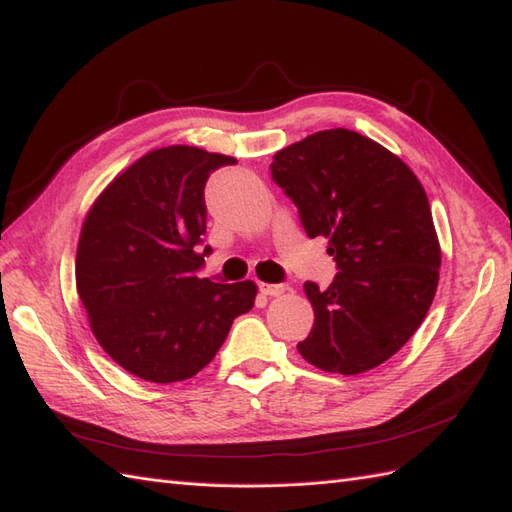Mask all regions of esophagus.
<instances>
[{"instance_id": "obj_1", "label": "esophagus", "mask_w": 512, "mask_h": 512, "mask_svg": "<svg viewBox=\"0 0 512 512\" xmlns=\"http://www.w3.org/2000/svg\"><path fill=\"white\" fill-rule=\"evenodd\" d=\"M259 292L266 296H279L285 292L283 283H259Z\"/></svg>"}]
</instances>
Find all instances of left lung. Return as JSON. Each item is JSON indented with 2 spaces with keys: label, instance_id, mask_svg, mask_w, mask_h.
Returning <instances> with one entry per match:
<instances>
[{
  "label": "left lung",
  "instance_id": "8db88e82",
  "mask_svg": "<svg viewBox=\"0 0 512 512\" xmlns=\"http://www.w3.org/2000/svg\"><path fill=\"white\" fill-rule=\"evenodd\" d=\"M305 233L329 240L338 275L305 283L314 327L296 349L320 371L358 375L406 344L434 301L441 246L419 178L377 141L320 130L270 163Z\"/></svg>",
  "mask_w": 512,
  "mask_h": 512
}]
</instances>
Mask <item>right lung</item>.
Here are the masks:
<instances>
[{
  "instance_id": "add662e5",
  "label": "right lung",
  "mask_w": 512,
  "mask_h": 512,
  "mask_svg": "<svg viewBox=\"0 0 512 512\" xmlns=\"http://www.w3.org/2000/svg\"><path fill=\"white\" fill-rule=\"evenodd\" d=\"M235 163L196 146L152 150L104 189L82 224L76 288L93 336L146 382L194 377L255 305L253 281L198 277L211 253L202 248L207 178Z\"/></svg>"
}]
</instances>
